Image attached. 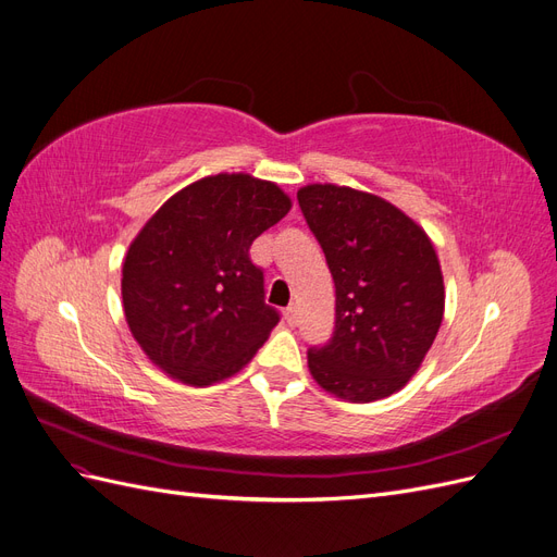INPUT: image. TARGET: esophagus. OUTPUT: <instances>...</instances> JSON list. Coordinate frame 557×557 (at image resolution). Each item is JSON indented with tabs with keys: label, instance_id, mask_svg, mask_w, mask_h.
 Returning a JSON list of instances; mask_svg holds the SVG:
<instances>
[{
	"label": "esophagus",
	"instance_id": "34e87169",
	"mask_svg": "<svg viewBox=\"0 0 557 557\" xmlns=\"http://www.w3.org/2000/svg\"><path fill=\"white\" fill-rule=\"evenodd\" d=\"M283 315H285V323H288L290 327L297 325V318H299V315H297V307H295V305H290L288 309H285Z\"/></svg>",
	"mask_w": 557,
	"mask_h": 557
}]
</instances>
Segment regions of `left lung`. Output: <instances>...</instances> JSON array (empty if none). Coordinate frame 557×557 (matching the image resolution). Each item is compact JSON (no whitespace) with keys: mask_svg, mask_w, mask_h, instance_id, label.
Listing matches in <instances>:
<instances>
[{"mask_svg":"<svg viewBox=\"0 0 557 557\" xmlns=\"http://www.w3.org/2000/svg\"><path fill=\"white\" fill-rule=\"evenodd\" d=\"M336 288L334 332L311 346L313 379L348 401L397 393L444 318L442 267L428 234L391 201L342 185L297 193Z\"/></svg>","mask_w":557,"mask_h":557,"instance_id":"left-lung-1","label":"left lung"}]
</instances>
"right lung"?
I'll return each instance as SVG.
<instances>
[{
  "mask_svg": "<svg viewBox=\"0 0 557 557\" xmlns=\"http://www.w3.org/2000/svg\"><path fill=\"white\" fill-rule=\"evenodd\" d=\"M288 211L278 185L218 174L144 225L123 264V307L132 336L166 374L211 385L267 342L281 313L264 301V272L248 250Z\"/></svg>",
  "mask_w": 557,
  "mask_h": 557,
  "instance_id": "add662e5",
  "label": "right lung"
}]
</instances>
